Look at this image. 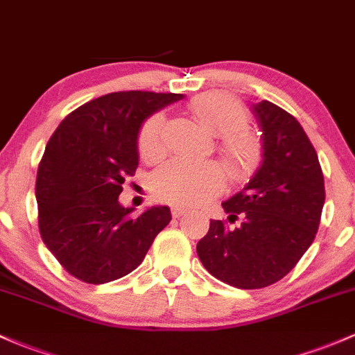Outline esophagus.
<instances>
[{
	"label": "esophagus",
	"instance_id": "esophagus-1",
	"mask_svg": "<svg viewBox=\"0 0 355 355\" xmlns=\"http://www.w3.org/2000/svg\"><path fill=\"white\" fill-rule=\"evenodd\" d=\"M171 211H173V216H174V218H179V216H181V215H184V213H186V208H181V207H173V209H171Z\"/></svg>",
	"mask_w": 355,
	"mask_h": 355
}]
</instances>
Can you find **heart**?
Instances as JSON below:
<instances>
[{
    "label": "heart",
    "instance_id": "1",
    "mask_svg": "<svg viewBox=\"0 0 355 355\" xmlns=\"http://www.w3.org/2000/svg\"><path fill=\"white\" fill-rule=\"evenodd\" d=\"M189 113L205 132L222 137V154L228 173L235 179H245L257 169L261 162V144L245 132L249 127V113L242 103L222 93H207L193 98L188 105ZM162 113L150 116L144 123L139 135V152L144 159L161 157L164 152ZM225 186L222 167L215 162L171 161L164 164L152 178V188L167 203L193 207L216 196Z\"/></svg>",
    "mask_w": 355,
    "mask_h": 355
}]
</instances>
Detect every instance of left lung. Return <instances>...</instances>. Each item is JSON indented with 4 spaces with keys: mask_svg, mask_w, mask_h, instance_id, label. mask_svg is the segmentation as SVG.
<instances>
[{
    "mask_svg": "<svg viewBox=\"0 0 355 355\" xmlns=\"http://www.w3.org/2000/svg\"><path fill=\"white\" fill-rule=\"evenodd\" d=\"M252 113L262 132L261 166L222 203L228 220L242 223L211 220L196 245L205 269L240 289L266 288L295 268L313 243L325 203L318 155L298 120L266 100Z\"/></svg>",
    "mask_w": 355,
    "mask_h": 355,
    "instance_id": "1",
    "label": "left lung"
}]
</instances>
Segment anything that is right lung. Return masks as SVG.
Wrapping results in <instances>:
<instances>
[{
	"label": "right lung",
	"mask_w": 355,
	"mask_h": 355,
	"mask_svg": "<svg viewBox=\"0 0 355 355\" xmlns=\"http://www.w3.org/2000/svg\"><path fill=\"white\" fill-rule=\"evenodd\" d=\"M182 98L150 91L105 94L69 113L49 140L35 184L40 235L78 279L103 284L127 276L171 222L167 207L132 216L118 196L139 166L142 123Z\"/></svg>",
	"instance_id": "1"
}]
</instances>
